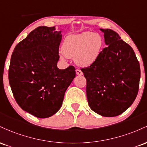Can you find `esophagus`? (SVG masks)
Masks as SVG:
<instances>
[{
  "instance_id": "34e87169",
  "label": "esophagus",
  "mask_w": 147,
  "mask_h": 147,
  "mask_svg": "<svg viewBox=\"0 0 147 147\" xmlns=\"http://www.w3.org/2000/svg\"><path fill=\"white\" fill-rule=\"evenodd\" d=\"M76 73H77V75H83V72H82V70L80 69H76Z\"/></svg>"
}]
</instances>
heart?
<instances>
[{"label": "heart", "instance_id": "heart-1", "mask_svg": "<svg viewBox=\"0 0 147 147\" xmlns=\"http://www.w3.org/2000/svg\"><path fill=\"white\" fill-rule=\"evenodd\" d=\"M102 40L98 34L83 32L67 36L62 45V57L75 58V63L89 66L99 56Z\"/></svg>", "mask_w": 147, "mask_h": 147}]
</instances>
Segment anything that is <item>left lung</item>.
Here are the masks:
<instances>
[{"label":"left lung","mask_w":147,"mask_h":147,"mask_svg":"<svg viewBox=\"0 0 147 147\" xmlns=\"http://www.w3.org/2000/svg\"><path fill=\"white\" fill-rule=\"evenodd\" d=\"M108 45L90 66L82 68L86 79L90 108L104 117H115L129 109L137 97L140 67L133 48L110 29H100Z\"/></svg>","instance_id":"8db88e82"}]
</instances>
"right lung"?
I'll return each instance as SVG.
<instances>
[{
	"mask_svg": "<svg viewBox=\"0 0 147 147\" xmlns=\"http://www.w3.org/2000/svg\"><path fill=\"white\" fill-rule=\"evenodd\" d=\"M61 37L55 27H38L11 55L8 77L13 95L23 110L36 117H49L59 110L75 77L72 65L57 68Z\"/></svg>",
	"mask_w": 147,
	"mask_h": 147,
	"instance_id": "add662e5",
	"label": "right lung"
}]
</instances>
